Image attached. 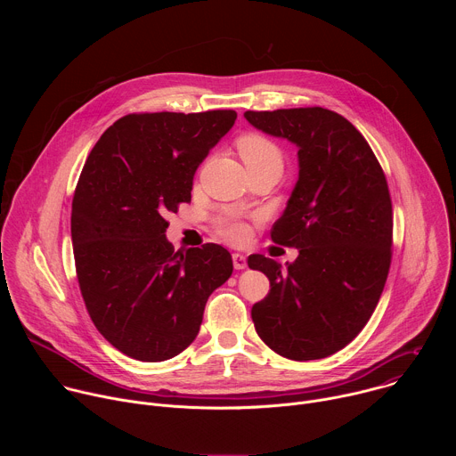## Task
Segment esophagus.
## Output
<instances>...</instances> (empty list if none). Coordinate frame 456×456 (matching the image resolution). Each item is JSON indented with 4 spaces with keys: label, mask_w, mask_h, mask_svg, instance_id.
<instances>
[{
    "label": "esophagus",
    "mask_w": 456,
    "mask_h": 456,
    "mask_svg": "<svg viewBox=\"0 0 456 456\" xmlns=\"http://www.w3.org/2000/svg\"><path fill=\"white\" fill-rule=\"evenodd\" d=\"M232 264H234V269H236V271L245 269V267H247V257H245V254L234 252V254H232Z\"/></svg>",
    "instance_id": "34e87169"
}]
</instances>
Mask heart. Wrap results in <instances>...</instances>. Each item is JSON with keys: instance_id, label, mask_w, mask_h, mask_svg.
<instances>
[{"instance_id": "1", "label": "heart", "mask_w": 456, "mask_h": 456, "mask_svg": "<svg viewBox=\"0 0 456 456\" xmlns=\"http://www.w3.org/2000/svg\"><path fill=\"white\" fill-rule=\"evenodd\" d=\"M236 150L247 166V169H273L280 175L283 167L281 150L267 137L248 134L238 139ZM222 234L231 241H243L248 234L247 227L240 222H227L222 227Z\"/></svg>"}]
</instances>
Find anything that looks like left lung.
I'll return each mask as SVG.
<instances>
[{
  "instance_id": "1",
  "label": "left lung",
  "mask_w": 456,
  "mask_h": 456,
  "mask_svg": "<svg viewBox=\"0 0 456 456\" xmlns=\"http://www.w3.org/2000/svg\"><path fill=\"white\" fill-rule=\"evenodd\" d=\"M250 126L297 148V182L273 240L296 247L285 267L264 254L248 267L271 281L252 306L257 336L292 361L329 357L364 329L392 262L386 176L355 126L324 108L245 111Z\"/></svg>"
}]
</instances>
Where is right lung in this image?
Wrapping results in <instances>:
<instances>
[{
  "instance_id": "add662e5",
  "label": "right lung",
  "mask_w": 456,
  "mask_h": 456,
  "mask_svg": "<svg viewBox=\"0 0 456 456\" xmlns=\"http://www.w3.org/2000/svg\"><path fill=\"white\" fill-rule=\"evenodd\" d=\"M234 120L232 110L126 115L88 155L72 204L77 280L97 330L127 357L183 352L232 274L222 245L175 252L166 216L191 200L194 173Z\"/></svg>"
}]
</instances>
